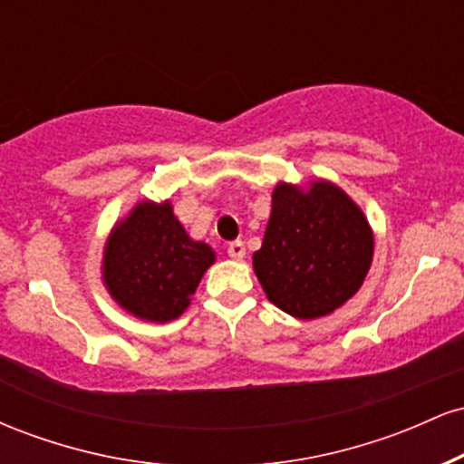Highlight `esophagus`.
I'll return each instance as SVG.
<instances>
[{
    "label": "esophagus",
    "mask_w": 464,
    "mask_h": 464,
    "mask_svg": "<svg viewBox=\"0 0 464 464\" xmlns=\"http://www.w3.org/2000/svg\"><path fill=\"white\" fill-rule=\"evenodd\" d=\"M227 253H228V257H231V259H244V255H246V248H244V242H239V239H233V242H228Z\"/></svg>",
    "instance_id": "obj_1"
}]
</instances>
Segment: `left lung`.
<instances>
[{
	"instance_id": "left-lung-1",
	"label": "left lung",
	"mask_w": 464,
	"mask_h": 464,
	"mask_svg": "<svg viewBox=\"0 0 464 464\" xmlns=\"http://www.w3.org/2000/svg\"><path fill=\"white\" fill-rule=\"evenodd\" d=\"M372 233L360 207L332 183H279L253 268L266 296L295 318H321L360 290Z\"/></svg>"
}]
</instances>
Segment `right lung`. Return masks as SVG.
<instances>
[{
  "mask_svg": "<svg viewBox=\"0 0 464 464\" xmlns=\"http://www.w3.org/2000/svg\"><path fill=\"white\" fill-rule=\"evenodd\" d=\"M214 250L189 239L169 202H141L104 248V284L124 310L168 323L189 305Z\"/></svg>",
  "mask_w": 464,
  "mask_h": 464,
  "instance_id": "right-lung-1",
  "label": "right lung"
}]
</instances>
